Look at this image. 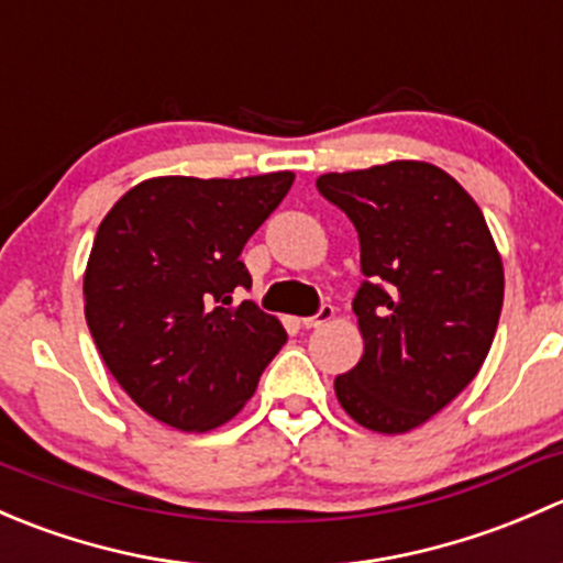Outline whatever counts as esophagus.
I'll return each mask as SVG.
<instances>
[{"label":"esophagus","instance_id":"obj_1","mask_svg":"<svg viewBox=\"0 0 563 563\" xmlns=\"http://www.w3.org/2000/svg\"><path fill=\"white\" fill-rule=\"evenodd\" d=\"M332 316H334L332 305H321L316 316L302 318V327H305V329H318V327H323V323H327V321H332Z\"/></svg>","mask_w":563,"mask_h":563}]
</instances>
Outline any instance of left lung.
<instances>
[{"label":"left lung","mask_w":563,"mask_h":563,"mask_svg":"<svg viewBox=\"0 0 563 563\" xmlns=\"http://www.w3.org/2000/svg\"><path fill=\"white\" fill-rule=\"evenodd\" d=\"M316 187L354 223L365 275V354L334 391L362 428L406 433L479 373L504 305L501 255L474 198L430 163L323 174Z\"/></svg>","instance_id":"1"}]
</instances>
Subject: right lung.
<instances>
[{"label": "right lung", "instance_id": "1", "mask_svg": "<svg viewBox=\"0 0 563 563\" xmlns=\"http://www.w3.org/2000/svg\"><path fill=\"white\" fill-rule=\"evenodd\" d=\"M294 174L161 176L124 192L100 223L84 275L89 332L119 387L185 433L240 413L286 329L255 302L242 247Z\"/></svg>", "mask_w": 563, "mask_h": 563}]
</instances>
